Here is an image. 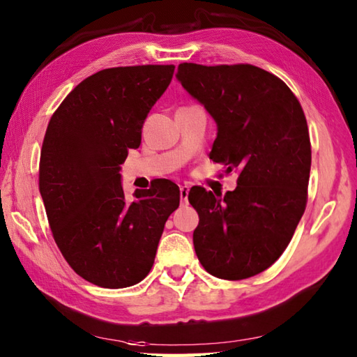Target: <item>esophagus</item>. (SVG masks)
I'll return each instance as SVG.
<instances>
[{"label": "esophagus", "instance_id": "esophagus-1", "mask_svg": "<svg viewBox=\"0 0 357 357\" xmlns=\"http://www.w3.org/2000/svg\"><path fill=\"white\" fill-rule=\"evenodd\" d=\"M189 185H181L179 187V197H181V203L187 204V201H189Z\"/></svg>", "mask_w": 357, "mask_h": 357}]
</instances>
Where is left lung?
Listing matches in <instances>:
<instances>
[{
  "instance_id": "left-lung-1",
  "label": "left lung",
  "mask_w": 357,
  "mask_h": 357,
  "mask_svg": "<svg viewBox=\"0 0 357 357\" xmlns=\"http://www.w3.org/2000/svg\"><path fill=\"white\" fill-rule=\"evenodd\" d=\"M176 79L217 123L211 159L238 172L232 192L189 193L199 217L193 246L203 267L238 281L267 270L306 209L310 140L296 96L255 66L179 63Z\"/></svg>"
}]
</instances>
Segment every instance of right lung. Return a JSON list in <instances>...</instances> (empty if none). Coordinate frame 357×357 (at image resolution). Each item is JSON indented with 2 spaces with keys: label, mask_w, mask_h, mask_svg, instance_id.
<instances>
[{
  "label": "right lung",
  "mask_w": 357,
  "mask_h": 357,
  "mask_svg": "<svg viewBox=\"0 0 357 357\" xmlns=\"http://www.w3.org/2000/svg\"><path fill=\"white\" fill-rule=\"evenodd\" d=\"M173 71L101 70L77 84L48 123L38 189L50 228L70 267L95 286L123 289L144 280L179 206V187L168 179L126 199L120 174Z\"/></svg>",
  "instance_id": "obj_1"
}]
</instances>
